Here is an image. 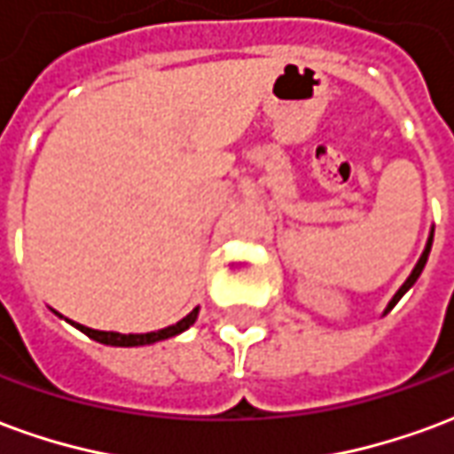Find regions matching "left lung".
Returning a JSON list of instances; mask_svg holds the SVG:
<instances>
[{
	"label": "left lung",
	"mask_w": 454,
	"mask_h": 454,
	"mask_svg": "<svg viewBox=\"0 0 454 454\" xmlns=\"http://www.w3.org/2000/svg\"><path fill=\"white\" fill-rule=\"evenodd\" d=\"M430 246H433V233H430L428 243H426V250H423V255H420L419 265L413 267V272H411V275H409V279H406V282H403V285H401V289H399V292H396V294H394V299H391V301H389V306H387V311H391V309H394V304H396V301H399L401 296L406 294V292H409L411 286L416 285V279H419V277H420V272H423V267H426V262H428V255H430Z\"/></svg>",
	"instance_id": "obj_1"
}]
</instances>
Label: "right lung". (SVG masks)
Segmentation results:
<instances>
[{
  "label": "right lung",
  "instance_id": "add662e5",
  "mask_svg": "<svg viewBox=\"0 0 454 454\" xmlns=\"http://www.w3.org/2000/svg\"><path fill=\"white\" fill-rule=\"evenodd\" d=\"M199 306L187 314L182 321H177L175 325H168V328H160V331H153V333H114V331H94V328H87L82 324H74V328H80L84 335H90L92 340L104 342V345H116V348H136V345H153L158 340H168L172 335H179L182 331H187L189 325L197 321Z\"/></svg>",
  "mask_w": 454,
  "mask_h": 454
}]
</instances>
